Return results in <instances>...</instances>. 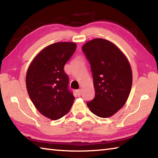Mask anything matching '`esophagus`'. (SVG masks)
<instances>
[{
	"label": "esophagus",
	"mask_w": 158,
	"mask_h": 158,
	"mask_svg": "<svg viewBox=\"0 0 158 158\" xmlns=\"http://www.w3.org/2000/svg\"><path fill=\"white\" fill-rule=\"evenodd\" d=\"M77 94L78 95V96H80L81 94V90L79 89V90H77Z\"/></svg>",
	"instance_id": "esophagus-1"
}]
</instances>
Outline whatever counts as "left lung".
<instances>
[{
	"label": "left lung",
	"mask_w": 158,
	"mask_h": 158,
	"mask_svg": "<svg viewBox=\"0 0 158 158\" xmlns=\"http://www.w3.org/2000/svg\"><path fill=\"white\" fill-rule=\"evenodd\" d=\"M91 68L95 98L87 102L90 111L101 118L113 116L126 102L132 84L129 62L116 45L96 38L82 47Z\"/></svg>",
	"instance_id": "left-lung-1"
}]
</instances>
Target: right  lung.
I'll list each match as a JSON object with an SVG mask.
<instances>
[{"label": "right lung", "mask_w": 158, "mask_h": 158, "mask_svg": "<svg viewBox=\"0 0 158 158\" xmlns=\"http://www.w3.org/2000/svg\"><path fill=\"white\" fill-rule=\"evenodd\" d=\"M76 48L75 43L67 42L45 47L32 61L26 74V89L33 105L40 113L54 121L68 113L74 100L64 66Z\"/></svg>", "instance_id": "right-lung-1"}]
</instances>
